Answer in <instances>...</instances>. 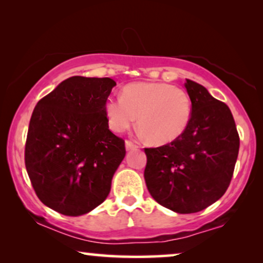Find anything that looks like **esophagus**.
<instances>
[{
	"instance_id": "1",
	"label": "esophagus",
	"mask_w": 263,
	"mask_h": 263,
	"mask_svg": "<svg viewBox=\"0 0 263 263\" xmlns=\"http://www.w3.org/2000/svg\"><path fill=\"white\" fill-rule=\"evenodd\" d=\"M138 147L139 146L133 141H130V140H127V141H125V148H127L128 151L129 149H135V148H138Z\"/></svg>"
}]
</instances>
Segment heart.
<instances>
[{
  "instance_id": "1",
  "label": "heart",
  "mask_w": 263,
  "mask_h": 263,
  "mask_svg": "<svg viewBox=\"0 0 263 263\" xmlns=\"http://www.w3.org/2000/svg\"><path fill=\"white\" fill-rule=\"evenodd\" d=\"M105 112L110 128L122 133L134 124L153 145L177 140L192 118V100L185 91L164 82H135L124 86L122 97H110Z\"/></svg>"
}]
</instances>
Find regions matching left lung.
Wrapping results in <instances>:
<instances>
[{"label":"left lung","instance_id":"8db88e82","mask_svg":"<svg viewBox=\"0 0 263 263\" xmlns=\"http://www.w3.org/2000/svg\"><path fill=\"white\" fill-rule=\"evenodd\" d=\"M192 118L177 140L145 148L147 189L161 206L196 213L218 201L231 182L239 135L229 106L202 85L186 80Z\"/></svg>","mask_w":263,"mask_h":263}]
</instances>
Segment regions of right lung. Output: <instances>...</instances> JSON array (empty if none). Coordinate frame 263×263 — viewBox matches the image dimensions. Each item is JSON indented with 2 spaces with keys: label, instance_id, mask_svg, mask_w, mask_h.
Returning <instances> with one entry per match:
<instances>
[{
  "label": "right lung",
  "instance_id": "right-lung-1",
  "mask_svg": "<svg viewBox=\"0 0 263 263\" xmlns=\"http://www.w3.org/2000/svg\"><path fill=\"white\" fill-rule=\"evenodd\" d=\"M115 86L110 78L71 77L34 107L25 165L38 199L61 214H86L109 195L125 156L105 112Z\"/></svg>",
  "mask_w": 263,
  "mask_h": 263
}]
</instances>
